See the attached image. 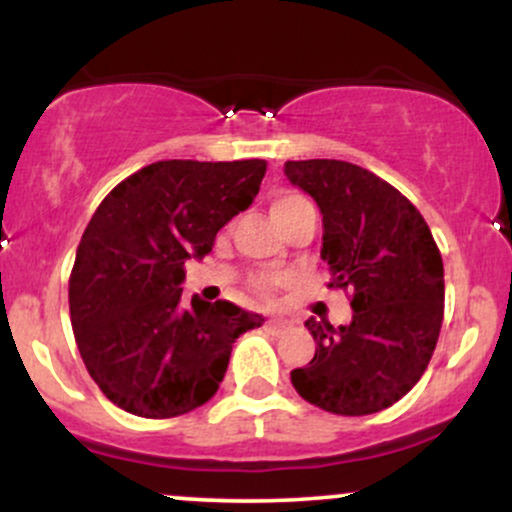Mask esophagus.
I'll return each instance as SVG.
<instances>
[{"label":"esophagus","instance_id":"obj_1","mask_svg":"<svg viewBox=\"0 0 512 512\" xmlns=\"http://www.w3.org/2000/svg\"><path fill=\"white\" fill-rule=\"evenodd\" d=\"M293 325V322H289V320H284V317H269L267 322H264V327H267L269 332H284V330H289V327Z\"/></svg>","mask_w":512,"mask_h":512}]
</instances>
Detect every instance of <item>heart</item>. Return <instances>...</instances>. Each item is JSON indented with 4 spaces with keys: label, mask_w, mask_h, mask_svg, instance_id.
<instances>
[{
    "label": "heart",
    "mask_w": 512,
    "mask_h": 512,
    "mask_svg": "<svg viewBox=\"0 0 512 512\" xmlns=\"http://www.w3.org/2000/svg\"><path fill=\"white\" fill-rule=\"evenodd\" d=\"M313 207L310 204V199L301 195V192H293V190H281L276 192L274 199H272V216L276 219V223H284L286 219H291L293 214H298V211ZM281 284V276L276 274H257L255 279H252V291L257 293V296L264 298V301H269L272 298V293L276 286Z\"/></svg>",
    "instance_id": "heart-1"
}]
</instances>
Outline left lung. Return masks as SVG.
I'll use <instances>...</instances> for the list:
<instances>
[{
	"label": "left lung",
	"instance_id": "1",
	"mask_svg": "<svg viewBox=\"0 0 512 512\" xmlns=\"http://www.w3.org/2000/svg\"><path fill=\"white\" fill-rule=\"evenodd\" d=\"M284 175L322 211L330 289L349 296L351 325L305 322L313 361L291 370L305 402L366 416L419 383L443 325V257L421 211L370 170L334 158L286 161Z\"/></svg>",
	"mask_w": 512,
	"mask_h": 512
}]
</instances>
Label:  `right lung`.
Masks as SVG:
<instances>
[{"label":"right lung","instance_id":"obj_1","mask_svg":"<svg viewBox=\"0 0 512 512\" xmlns=\"http://www.w3.org/2000/svg\"><path fill=\"white\" fill-rule=\"evenodd\" d=\"M267 161H158L98 204L69 274L74 339L93 383L144 419H173L219 390L233 342L262 325L228 301L182 303L190 257L252 204Z\"/></svg>","mask_w":512,"mask_h":512}]
</instances>
